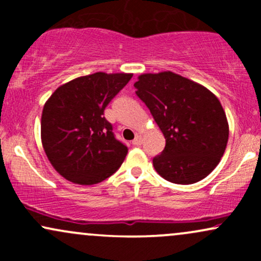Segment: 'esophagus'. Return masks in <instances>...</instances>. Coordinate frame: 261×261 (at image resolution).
<instances>
[{
    "instance_id": "1",
    "label": "esophagus",
    "mask_w": 261,
    "mask_h": 261,
    "mask_svg": "<svg viewBox=\"0 0 261 261\" xmlns=\"http://www.w3.org/2000/svg\"><path fill=\"white\" fill-rule=\"evenodd\" d=\"M141 143H142V136H141V135H136V137H135V140L133 141V145L140 146Z\"/></svg>"
}]
</instances>
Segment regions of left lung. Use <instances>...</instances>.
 <instances>
[{
	"mask_svg": "<svg viewBox=\"0 0 261 261\" xmlns=\"http://www.w3.org/2000/svg\"><path fill=\"white\" fill-rule=\"evenodd\" d=\"M134 86L166 139L163 152L153 158L155 172L182 185L206 178L228 142V121L218 98L170 71L140 74Z\"/></svg>",
	"mask_w": 261,
	"mask_h": 261,
	"instance_id": "obj_1",
	"label": "left lung"
}]
</instances>
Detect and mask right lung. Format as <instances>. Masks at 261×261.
Instances as JSON below:
<instances>
[{"label": "right lung", "mask_w": 261, "mask_h": 261, "mask_svg": "<svg viewBox=\"0 0 261 261\" xmlns=\"http://www.w3.org/2000/svg\"><path fill=\"white\" fill-rule=\"evenodd\" d=\"M133 73L95 72L60 86L41 114V143L60 175L80 185L106 180L121 166L127 147L104 118L110 100Z\"/></svg>", "instance_id": "add662e5"}]
</instances>
